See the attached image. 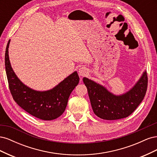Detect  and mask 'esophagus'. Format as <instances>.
<instances>
[{
	"label": "esophagus",
	"instance_id": "34e87169",
	"mask_svg": "<svg viewBox=\"0 0 157 157\" xmlns=\"http://www.w3.org/2000/svg\"><path fill=\"white\" fill-rule=\"evenodd\" d=\"M78 75L80 77H84V76H86L88 73V70L86 67H82L78 69Z\"/></svg>",
	"mask_w": 157,
	"mask_h": 157
}]
</instances>
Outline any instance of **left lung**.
Here are the masks:
<instances>
[{
    "label": "left lung",
    "instance_id": "obj_1",
    "mask_svg": "<svg viewBox=\"0 0 157 157\" xmlns=\"http://www.w3.org/2000/svg\"><path fill=\"white\" fill-rule=\"evenodd\" d=\"M146 71L129 91L115 95L102 85L86 77L83 82L86 86L95 115L104 120H118L134 112L143 100L147 88Z\"/></svg>",
    "mask_w": 157,
    "mask_h": 157
}]
</instances>
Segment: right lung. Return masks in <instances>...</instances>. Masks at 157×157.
Returning <instances> with one entry per match:
<instances>
[{"mask_svg": "<svg viewBox=\"0 0 157 157\" xmlns=\"http://www.w3.org/2000/svg\"><path fill=\"white\" fill-rule=\"evenodd\" d=\"M9 40L5 52V69L13 99L30 115L44 121L56 119L67 107L68 99L79 82L77 71L69 75L57 86L46 91H37L26 86L14 73L9 59Z\"/></svg>", "mask_w": 157, "mask_h": 157, "instance_id": "right-lung-1", "label": "right lung"}]
</instances>
